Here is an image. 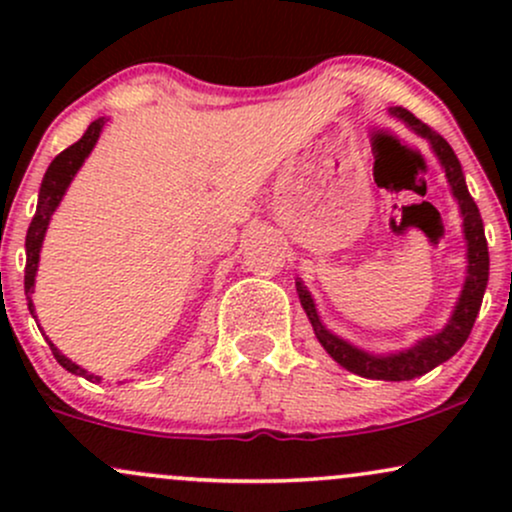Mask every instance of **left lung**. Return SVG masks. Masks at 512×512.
Here are the masks:
<instances>
[{"label":"left lung","instance_id":"left-lung-1","mask_svg":"<svg viewBox=\"0 0 512 512\" xmlns=\"http://www.w3.org/2000/svg\"><path fill=\"white\" fill-rule=\"evenodd\" d=\"M390 115L397 117L399 122H404V125L411 129V132L419 134L421 139H426V142L431 144V151L436 154L438 163L445 170V178L450 182V192L452 197L457 199V207H460L462 214V233L464 240H467V276H464L460 298H457L448 325H445L443 330H438L436 334H428V337L419 339V342L409 346V349L395 351V354H370V351L346 342V339L337 337V334L322 325L313 296H310L308 286H305L301 279L296 281V291L298 298H301L305 315H308L310 325H313L317 342L322 344V349H325L339 366L349 370V373L361 375V378L392 380V383H399V380L419 378V375H424L428 370L440 366V363H445L462 349L464 342H467L469 332H472L474 327V320H477L479 315L481 301H484L486 284H489V245H486L484 221H481L479 207L474 204L472 195H469L462 166L460 161H457L452 146L445 142L438 132H433V129L424 125L421 120H416L409 110L390 108Z\"/></svg>","mask_w":512,"mask_h":512}]
</instances>
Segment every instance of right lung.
I'll return each mask as SVG.
<instances>
[{"label":"right lung","instance_id":"obj_1","mask_svg":"<svg viewBox=\"0 0 512 512\" xmlns=\"http://www.w3.org/2000/svg\"><path fill=\"white\" fill-rule=\"evenodd\" d=\"M103 127H105V117L93 120L79 142H74L69 149H64L60 156H55V161H52L48 170H45L43 182H40L38 207H35V216H33L31 226H28V233H26V279H23V286H26V298H28V310H31L33 317H35V305H33L31 293L35 286V274H38L40 248H43V240H45V233H48L50 219H52V214H55V209L60 207L64 192H67V187L72 185L74 175L79 173V168L84 166L88 154H91L93 146H96ZM48 344L52 349V356L57 358V363H60L62 368H67L69 373H74V375H81V378L91 380V383H101V378H98V375L88 373V370L76 366L72 358L64 356L62 351L50 342V339H48Z\"/></svg>","mask_w":512,"mask_h":512}]
</instances>
